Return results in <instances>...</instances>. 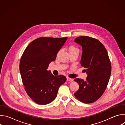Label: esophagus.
I'll return each instance as SVG.
<instances>
[{"label": "esophagus", "instance_id": "1", "mask_svg": "<svg viewBox=\"0 0 125 125\" xmlns=\"http://www.w3.org/2000/svg\"><path fill=\"white\" fill-rule=\"evenodd\" d=\"M67 82H73V79H71V78H70L69 77H67Z\"/></svg>", "mask_w": 125, "mask_h": 125}]
</instances>
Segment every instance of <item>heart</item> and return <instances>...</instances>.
Segmentation results:
<instances>
[{
	"instance_id": "b5f03b06",
	"label": "heart",
	"mask_w": 125,
	"mask_h": 125,
	"mask_svg": "<svg viewBox=\"0 0 125 125\" xmlns=\"http://www.w3.org/2000/svg\"><path fill=\"white\" fill-rule=\"evenodd\" d=\"M68 50H69V53L72 52L74 51H79V49H78V48L73 45L70 46L68 48Z\"/></svg>"
}]
</instances>
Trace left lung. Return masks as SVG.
Returning a JSON list of instances; mask_svg holds the SVG:
<instances>
[{"instance_id": "8db88e82", "label": "left lung", "mask_w": 125, "mask_h": 125, "mask_svg": "<svg viewBox=\"0 0 125 125\" xmlns=\"http://www.w3.org/2000/svg\"><path fill=\"white\" fill-rule=\"evenodd\" d=\"M83 49L81 65L84 67L87 77L85 80H74L79 85L75 96L81 102L91 103L97 100L103 94L108 85L111 64L107 51L98 40L87 36L75 39Z\"/></svg>"}]
</instances>
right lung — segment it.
Instances as JSON below:
<instances>
[{
  "label": "right lung",
  "mask_w": 125,
  "mask_h": 125,
  "mask_svg": "<svg viewBox=\"0 0 125 125\" xmlns=\"http://www.w3.org/2000/svg\"><path fill=\"white\" fill-rule=\"evenodd\" d=\"M67 39H35L28 45L21 58L20 71L25 90L37 104L45 105L54 100L59 87L66 81L65 76H54L47 69Z\"/></svg>",
  "instance_id": "add662e5"
}]
</instances>
